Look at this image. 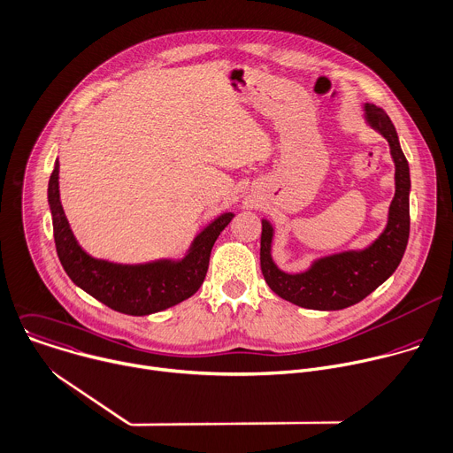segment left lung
I'll return each instance as SVG.
<instances>
[{
  "label": "left lung",
  "instance_id": "8db88e82",
  "mask_svg": "<svg viewBox=\"0 0 453 453\" xmlns=\"http://www.w3.org/2000/svg\"><path fill=\"white\" fill-rule=\"evenodd\" d=\"M368 123L379 130L389 142L395 160L396 193L389 207V221L382 235L363 251H346L314 262L300 275H288L271 258L273 228L264 219L260 235V269L265 284L280 298L316 311H339L365 300L380 284H384L398 267L409 241V164L400 148L396 130L389 116L366 105Z\"/></svg>",
  "mask_w": 453,
  "mask_h": 453
}]
</instances>
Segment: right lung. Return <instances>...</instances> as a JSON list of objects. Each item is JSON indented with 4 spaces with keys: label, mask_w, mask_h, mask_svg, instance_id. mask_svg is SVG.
Instances as JSON below:
<instances>
[{
    "label": "right lung",
    "mask_w": 453,
    "mask_h": 453,
    "mask_svg": "<svg viewBox=\"0 0 453 453\" xmlns=\"http://www.w3.org/2000/svg\"><path fill=\"white\" fill-rule=\"evenodd\" d=\"M48 202L57 253L67 277L107 307L130 316H148L193 296L205 280L211 251L218 235L234 218L232 212H226L211 223L195 239L189 253L182 260L128 265L90 257L76 242L60 203L58 160L50 176Z\"/></svg>",
    "instance_id": "right-lung-1"
}]
</instances>
